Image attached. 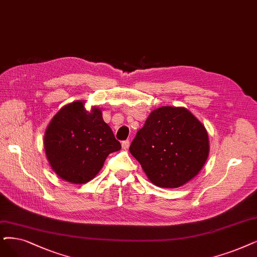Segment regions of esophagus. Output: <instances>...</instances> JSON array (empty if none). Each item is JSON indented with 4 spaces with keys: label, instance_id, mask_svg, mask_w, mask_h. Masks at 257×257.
Returning a JSON list of instances; mask_svg holds the SVG:
<instances>
[{
    "label": "esophagus",
    "instance_id": "1",
    "mask_svg": "<svg viewBox=\"0 0 257 257\" xmlns=\"http://www.w3.org/2000/svg\"><path fill=\"white\" fill-rule=\"evenodd\" d=\"M121 146H122V149H123V150H127L128 147H130V141H128V140L123 141Z\"/></svg>",
    "mask_w": 257,
    "mask_h": 257
}]
</instances>
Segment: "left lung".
Listing matches in <instances>:
<instances>
[{
	"instance_id": "obj_1",
	"label": "left lung",
	"mask_w": 257,
	"mask_h": 257,
	"mask_svg": "<svg viewBox=\"0 0 257 257\" xmlns=\"http://www.w3.org/2000/svg\"><path fill=\"white\" fill-rule=\"evenodd\" d=\"M130 152L152 183L179 188L198 175L206 163L208 132L186 107L161 106L149 115Z\"/></svg>"
}]
</instances>
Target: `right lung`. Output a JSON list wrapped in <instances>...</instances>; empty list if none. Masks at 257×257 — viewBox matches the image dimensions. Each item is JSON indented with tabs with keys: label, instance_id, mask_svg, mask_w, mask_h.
I'll list each match as a JSON object with an SVG mask.
<instances>
[{
	"label": "right lung",
	"instance_id": "1",
	"mask_svg": "<svg viewBox=\"0 0 257 257\" xmlns=\"http://www.w3.org/2000/svg\"><path fill=\"white\" fill-rule=\"evenodd\" d=\"M79 100L64 105L50 120L44 149L50 168L65 181L82 184L96 177L110 153L121 149L99 107Z\"/></svg>",
	"mask_w": 257,
	"mask_h": 257
}]
</instances>
